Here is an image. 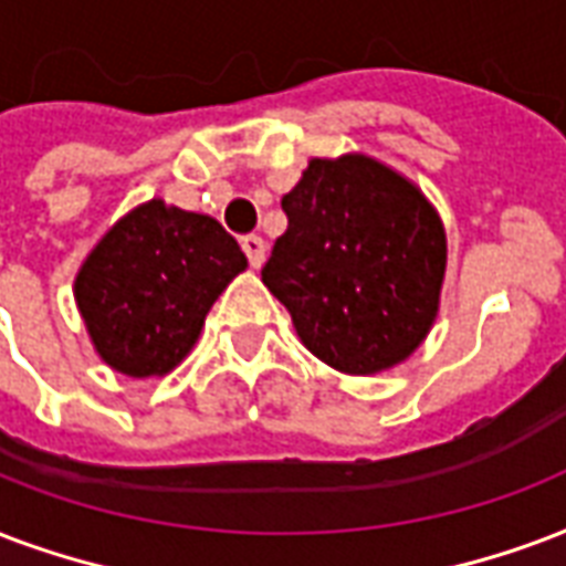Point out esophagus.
Returning a JSON list of instances; mask_svg holds the SVG:
<instances>
[{
  "label": "esophagus",
  "mask_w": 566,
  "mask_h": 566,
  "mask_svg": "<svg viewBox=\"0 0 566 566\" xmlns=\"http://www.w3.org/2000/svg\"><path fill=\"white\" fill-rule=\"evenodd\" d=\"M240 245H243L245 258H249V264H252L254 270H258V266L264 264V258H266V243H264V240H261V237H258V234H245V237H240Z\"/></svg>",
  "instance_id": "1"
}]
</instances>
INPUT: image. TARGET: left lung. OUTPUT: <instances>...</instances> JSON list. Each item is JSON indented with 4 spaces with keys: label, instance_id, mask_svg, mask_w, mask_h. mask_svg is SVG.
<instances>
[{
    "label": "left lung",
    "instance_id": "1",
    "mask_svg": "<svg viewBox=\"0 0 566 566\" xmlns=\"http://www.w3.org/2000/svg\"><path fill=\"white\" fill-rule=\"evenodd\" d=\"M282 207L287 231L261 282L302 344L350 377L407 361L437 323L446 282V226L430 198L353 150L308 159Z\"/></svg>",
    "mask_w": 566,
    "mask_h": 566
}]
</instances>
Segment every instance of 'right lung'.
Segmentation results:
<instances>
[{
  "mask_svg": "<svg viewBox=\"0 0 566 566\" xmlns=\"http://www.w3.org/2000/svg\"><path fill=\"white\" fill-rule=\"evenodd\" d=\"M245 266L243 249L213 216L150 198L85 254L73 300L101 361L133 379L166 377Z\"/></svg>",
  "mask_w": 566,
  "mask_h": 566,
  "instance_id": "right-lung-1",
  "label": "right lung"
}]
</instances>
